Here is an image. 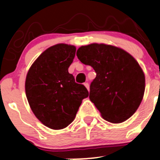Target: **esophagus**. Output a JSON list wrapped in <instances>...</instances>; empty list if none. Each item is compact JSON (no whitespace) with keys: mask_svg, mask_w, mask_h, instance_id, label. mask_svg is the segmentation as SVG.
Wrapping results in <instances>:
<instances>
[{"mask_svg":"<svg viewBox=\"0 0 160 160\" xmlns=\"http://www.w3.org/2000/svg\"><path fill=\"white\" fill-rule=\"evenodd\" d=\"M84 85H85V86L86 87V89H87L88 90H90V85H89V83L86 82V83H84Z\"/></svg>","mask_w":160,"mask_h":160,"instance_id":"1","label":"esophagus"}]
</instances>
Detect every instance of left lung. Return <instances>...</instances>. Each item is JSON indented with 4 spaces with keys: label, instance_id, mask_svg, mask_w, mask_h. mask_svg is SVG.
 I'll return each mask as SVG.
<instances>
[{
    "label": "left lung",
    "instance_id": "1",
    "mask_svg": "<svg viewBox=\"0 0 160 160\" xmlns=\"http://www.w3.org/2000/svg\"><path fill=\"white\" fill-rule=\"evenodd\" d=\"M77 56L96 72L90 99L104 119L117 124L131 117L145 90L144 74L137 60L124 50L104 43L82 46Z\"/></svg>",
    "mask_w": 160,
    "mask_h": 160
}]
</instances>
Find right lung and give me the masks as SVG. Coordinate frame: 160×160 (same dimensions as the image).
Here are the masks:
<instances>
[{
	"mask_svg": "<svg viewBox=\"0 0 160 160\" xmlns=\"http://www.w3.org/2000/svg\"><path fill=\"white\" fill-rule=\"evenodd\" d=\"M75 52L73 45H54L36 58L27 74L29 105L37 119L51 129L67 127L75 118L82 101L89 96L87 89L76 83L68 72Z\"/></svg>",
	"mask_w": 160,
	"mask_h": 160,
	"instance_id": "right-lung-1",
	"label": "right lung"
}]
</instances>
